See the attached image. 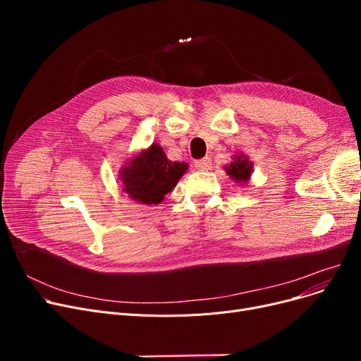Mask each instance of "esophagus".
<instances>
[{"instance_id":"34e87169","label":"esophagus","mask_w":361,"mask_h":361,"mask_svg":"<svg viewBox=\"0 0 361 361\" xmlns=\"http://www.w3.org/2000/svg\"><path fill=\"white\" fill-rule=\"evenodd\" d=\"M195 165H196V168H197L199 171H207V169H211L212 159H211L209 157H206V158H202V159L196 161Z\"/></svg>"}]
</instances>
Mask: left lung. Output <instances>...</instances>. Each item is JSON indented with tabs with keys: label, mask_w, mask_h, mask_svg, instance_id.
<instances>
[{
	"label": "left lung",
	"mask_w": 361,
	"mask_h": 361,
	"mask_svg": "<svg viewBox=\"0 0 361 361\" xmlns=\"http://www.w3.org/2000/svg\"><path fill=\"white\" fill-rule=\"evenodd\" d=\"M226 174H228L235 181H247L252 176V162L243 157H237L234 162L228 166H225Z\"/></svg>",
	"instance_id": "obj_1"
}]
</instances>
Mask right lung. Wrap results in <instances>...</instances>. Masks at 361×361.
Wrapping results in <instances>:
<instances>
[{
  "instance_id": "1",
  "label": "right lung",
  "mask_w": 361,
  "mask_h": 361,
  "mask_svg": "<svg viewBox=\"0 0 361 361\" xmlns=\"http://www.w3.org/2000/svg\"><path fill=\"white\" fill-rule=\"evenodd\" d=\"M185 169L187 164L168 161L162 147L154 143L121 171L124 190L140 203L157 204L177 185Z\"/></svg>"
}]
</instances>
